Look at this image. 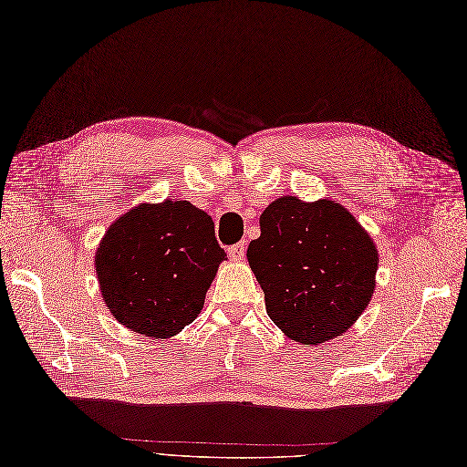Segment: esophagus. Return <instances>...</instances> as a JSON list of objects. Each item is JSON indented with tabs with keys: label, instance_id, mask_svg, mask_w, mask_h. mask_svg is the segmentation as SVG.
<instances>
[{
	"label": "esophagus",
	"instance_id": "1",
	"mask_svg": "<svg viewBox=\"0 0 467 467\" xmlns=\"http://www.w3.org/2000/svg\"><path fill=\"white\" fill-rule=\"evenodd\" d=\"M227 255L234 261H242L245 257V244H235L232 247H227Z\"/></svg>",
	"mask_w": 467,
	"mask_h": 467
}]
</instances>
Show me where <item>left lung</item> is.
<instances>
[{
  "label": "left lung",
  "mask_w": 467,
  "mask_h": 467,
  "mask_svg": "<svg viewBox=\"0 0 467 467\" xmlns=\"http://www.w3.org/2000/svg\"><path fill=\"white\" fill-rule=\"evenodd\" d=\"M247 247L269 319L301 345L345 333L374 293L379 252L347 208L333 200L281 196L259 218Z\"/></svg>",
  "instance_id": "1"
}]
</instances>
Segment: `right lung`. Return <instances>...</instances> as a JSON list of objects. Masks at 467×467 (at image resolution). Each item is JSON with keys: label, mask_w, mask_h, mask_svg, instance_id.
Returning a JSON list of instances; mask_svg holds the SVG:
<instances>
[{"label": "right lung", "mask_w": 467, "mask_h": 467, "mask_svg": "<svg viewBox=\"0 0 467 467\" xmlns=\"http://www.w3.org/2000/svg\"><path fill=\"white\" fill-rule=\"evenodd\" d=\"M225 252L186 200L142 203L112 223L95 255L100 295L134 333L168 338L200 315Z\"/></svg>", "instance_id": "obj_1"}]
</instances>
